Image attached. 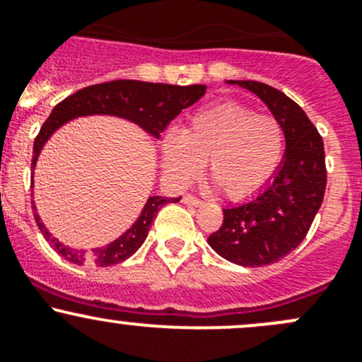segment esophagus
I'll return each mask as SVG.
<instances>
[{"mask_svg": "<svg viewBox=\"0 0 362 362\" xmlns=\"http://www.w3.org/2000/svg\"><path fill=\"white\" fill-rule=\"evenodd\" d=\"M182 202L185 204H188V206H200V204H202V200L199 199V197H195V195H185V199H182Z\"/></svg>", "mask_w": 362, "mask_h": 362, "instance_id": "1", "label": "esophagus"}]
</instances>
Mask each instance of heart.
<instances>
[{
	"label": "heart",
	"mask_w": 362,
	"mask_h": 362,
	"mask_svg": "<svg viewBox=\"0 0 362 362\" xmlns=\"http://www.w3.org/2000/svg\"><path fill=\"white\" fill-rule=\"evenodd\" d=\"M285 128L271 114L239 102H221L193 114L182 132H169L162 142L167 173L188 182L207 170L228 199H245L262 189L280 167Z\"/></svg>",
	"instance_id": "heart-1"
}]
</instances>
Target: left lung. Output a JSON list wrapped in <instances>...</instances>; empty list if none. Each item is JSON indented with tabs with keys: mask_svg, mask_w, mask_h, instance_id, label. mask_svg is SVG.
<instances>
[{
	"mask_svg": "<svg viewBox=\"0 0 362 362\" xmlns=\"http://www.w3.org/2000/svg\"><path fill=\"white\" fill-rule=\"evenodd\" d=\"M255 93L285 128L287 153L273 181L255 197L223 209V223L207 238L228 262L262 267L294 252L324 200V141L306 112L285 93L257 81H230Z\"/></svg>",
	"mask_w": 362,
	"mask_h": 362,
	"instance_id": "left-lung-1",
	"label": "left lung"
}]
</instances>
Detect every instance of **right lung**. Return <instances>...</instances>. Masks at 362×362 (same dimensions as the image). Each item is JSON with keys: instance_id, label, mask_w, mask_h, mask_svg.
Wrapping results in <instances>:
<instances>
[{"instance_id": "obj_1", "label": "right lung", "mask_w": 362, "mask_h": 362, "mask_svg": "<svg viewBox=\"0 0 362 362\" xmlns=\"http://www.w3.org/2000/svg\"><path fill=\"white\" fill-rule=\"evenodd\" d=\"M204 93H206V86L202 84L174 86L142 81H109L78 89L77 93L59 102L52 109L51 116L42 124L33 144L31 169L37 163L42 146L51 137L52 132L74 117L91 116V114H110V116H119L134 121L139 127L144 128L148 134L160 137L167 124L182 109L193 105L197 100L202 98ZM177 200L180 199H165V197L158 195L149 197L141 216L121 238H117L116 241L103 246V248H95L91 253H88L86 250L66 248L58 239L49 234L37 213H35V220H37V225L44 238L68 262L77 264V266L93 264V266L107 267L123 262L128 257L134 255L141 248L144 239L148 238L149 227H151L160 207L165 206L167 202H177Z\"/></svg>"}]
</instances>
